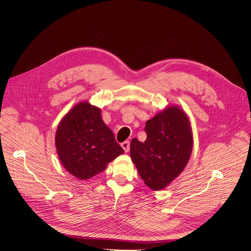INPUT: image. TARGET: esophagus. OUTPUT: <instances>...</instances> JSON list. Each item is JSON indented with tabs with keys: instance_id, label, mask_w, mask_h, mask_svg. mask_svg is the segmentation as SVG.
Segmentation results:
<instances>
[{
	"instance_id": "obj_1",
	"label": "esophagus",
	"mask_w": 251,
	"mask_h": 251,
	"mask_svg": "<svg viewBox=\"0 0 251 251\" xmlns=\"http://www.w3.org/2000/svg\"><path fill=\"white\" fill-rule=\"evenodd\" d=\"M121 146L124 149L125 152H128L130 150V142L129 141H124L123 143H121Z\"/></svg>"
}]
</instances>
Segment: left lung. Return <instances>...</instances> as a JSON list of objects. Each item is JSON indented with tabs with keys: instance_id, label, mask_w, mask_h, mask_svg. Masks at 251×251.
Wrapping results in <instances>:
<instances>
[{
	"instance_id": "1",
	"label": "left lung",
	"mask_w": 251,
	"mask_h": 251,
	"mask_svg": "<svg viewBox=\"0 0 251 251\" xmlns=\"http://www.w3.org/2000/svg\"><path fill=\"white\" fill-rule=\"evenodd\" d=\"M147 139L133 138L130 156L144 183L159 191L168 186L185 169L193 149L189 119L176 106L168 107L144 128Z\"/></svg>"
}]
</instances>
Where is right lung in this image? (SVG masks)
<instances>
[{
    "instance_id": "add662e5",
    "label": "right lung",
    "mask_w": 251,
    "mask_h": 251,
    "mask_svg": "<svg viewBox=\"0 0 251 251\" xmlns=\"http://www.w3.org/2000/svg\"><path fill=\"white\" fill-rule=\"evenodd\" d=\"M100 113L88 102L78 103L60 121L55 134L60 162L80 180L101 173L107 164L124 153Z\"/></svg>"
}]
</instances>
